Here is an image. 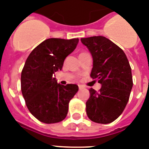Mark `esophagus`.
Returning a JSON list of instances; mask_svg holds the SVG:
<instances>
[{
    "label": "esophagus",
    "mask_w": 149,
    "mask_h": 149,
    "mask_svg": "<svg viewBox=\"0 0 149 149\" xmlns=\"http://www.w3.org/2000/svg\"><path fill=\"white\" fill-rule=\"evenodd\" d=\"M78 86H79V90H82V89L84 88V86H83V85H80V84H79V85H78Z\"/></svg>",
    "instance_id": "1"
}]
</instances>
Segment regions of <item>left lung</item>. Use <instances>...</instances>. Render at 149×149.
<instances>
[{
    "mask_svg": "<svg viewBox=\"0 0 149 149\" xmlns=\"http://www.w3.org/2000/svg\"><path fill=\"white\" fill-rule=\"evenodd\" d=\"M80 40L93 58L91 78L101 84L99 91L90 89L86 114L93 122H113L125 110L133 86L129 62L124 51L104 36Z\"/></svg>",
    "mask_w": 149,
    "mask_h": 149,
    "instance_id": "left-lung-1",
    "label": "left lung"
}]
</instances>
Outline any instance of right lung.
Segmentation results:
<instances>
[{
	"label": "right lung",
	"mask_w": 149,
	"mask_h": 149,
	"mask_svg": "<svg viewBox=\"0 0 149 149\" xmlns=\"http://www.w3.org/2000/svg\"><path fill=\"white\" fill-rule=\"evenodd\" d=\"M78 42L79 38H48L27 58L21 76L22 93L29 111L41 122H60L67 115L69 103L79 87L58 84L55 72L62 70Z\"/></svg>",
	"instance_id": "obj_1"
}]
</instances>
